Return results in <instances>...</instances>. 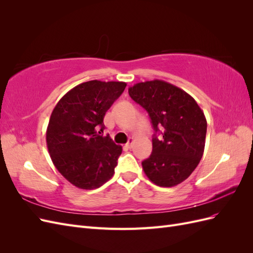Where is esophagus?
I'll use <instances>...</instances> for the list:
<instances>
[{"label": "esophagus", "instance_id": "1", "mask_svg": "<svg viewBox=\"0 0 253 253\" xmlns=\"http://www.w3.org/2000/svg\"><path fill=\"white\" fill-rule=\"evenodd\" d=\"M133 143H134V138H129L128 141L126 142V147L127 149H132Z\"/></svg>", "mask_w": 253, "mask_h": 253}]
</instances>
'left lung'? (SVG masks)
<instances>
[{
  "label": "left lung",
  "mask_w": 253,
  "mask_h": 253,
  "mask_svg": "<svg viewBox=\"0 0 253 253\" xmlns=\"http://www.w3.org/2000/svg\"><path fill=\"white\" fill-rule=\"evenodd\" d=\"M128 94L149 113L156 133L152 154L141 164L145 175L153 183L166 188L186 180L204 154V112L193 97L164 80L136 83L128 87Z\"/></svg>",
  "instance_id": "8db88e82"
}]
</instances>
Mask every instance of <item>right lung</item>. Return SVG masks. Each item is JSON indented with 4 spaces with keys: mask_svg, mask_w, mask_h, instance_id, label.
Returning <instances> with one entry per match:
<instances>
[{
    "mask_svg": "<svg viewBox=\"0 0 253 253\" xmlns=\"http://www.w3.org/2000/svg\"><path fill=\"white\" fill-rule=\"evenodd\" d=\"M126 82L91 80L60 99L46 129L48 153L57 170L72 185L93 190L112 178L122 152L104 129L103 118L124 93Z\"/></svg>",
    "mask_w": 253,
    "mask_h": 253,
    "instance_id": "obj_1",
    "label": "right lung"
}]
</instances>
